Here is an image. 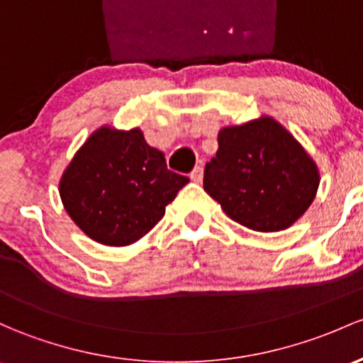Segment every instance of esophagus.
Masks as SVG:
<instances>
[{
  "instance_id": "34e87169",
  "label": "esophagus",
  "mask_w": 363,
  "mask_h": 363,
  "mask_svg": "<svg viewBox=\"0 0 363 363\" xmlns=\"http://www.w3.org/2000/svg\"><path fill=\"white\" fill-rule=\"evenodd\" d=\"M202 174H204V171H202V166H196L194 167V171L190 173V178H192L194 182H202Z\"/></svg>"
}]
</instances>
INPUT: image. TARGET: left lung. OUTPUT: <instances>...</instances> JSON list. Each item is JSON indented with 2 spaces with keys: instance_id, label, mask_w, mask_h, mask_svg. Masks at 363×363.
<instances>
[{
  "instance_id": "obj_1",
  "label": "left lung",
  "mask_w": 363,
  "mask_h": 363,
  "mask_svg": "<svg viewBox=\"0 0 363 363\" xmlns=\"http://www.w3.org/2000/svg\"><path fill=\"white\" fill-rule=\"evenodd\" d=\"M318 183L310 155L272 118L223 128L204 169L206 192L256 232L289 228L310 208Z\"/></svg>"
}]
</instances>
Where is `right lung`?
<instances>
[{"label":"right lung","mask_w":363,"mask_h":363,"mask_svg":"<svg viewBox=\"0 0 363 363\" xmlns=\"http://www.w3.org/2000/svg\"><path fill=\"white\" fill-rule=\"evenodd\" d=\"M189 178L169 171L162 152L135 128L104 126L76 152L60 180L65 211L89 239L128 245L149 233Z\"/></svg>","instance_id":"right-lung-1"}]
</instances>
